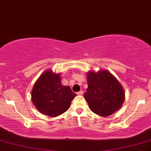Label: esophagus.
I'll return each instance as SVG.
<instances>
[{
	"label": "esophagus",
	"mask_w": 151,
	"mask_h": 151,
	"mask_svg": "<svg viewBox=\"0 0 151 151\" xmlns=\"http://www.w3.org/2000/svg\"><path fill=\"white\" fill-rule=\"evenodd\" d=\"M77 94H78V95H82V94H83V91L81 90L80 92H77Z\"/></svg>",
	"instance_id": "34e87169"
}]
</instances>
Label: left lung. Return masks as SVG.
Here are the masks:
<instances>
[{"label": "left lung", "instance_id": "1", "mask_svg": "<svg viewBox=\"0 0 151 151\" xmlns=\"http://www.w3.org/2000/svg\"><path fill=\"white\" fill-rule=\"evenodd\" d=\"M87 85L84 98L92 112L106 117L122 106L124 100V90L111 73L105 70L89 72Z\"/></svg>", "mask_w": 151, "mask_h": 151}]
</instances>
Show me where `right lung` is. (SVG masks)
Segmentation results:
<instances>
[{
  "label": "right lung",
  "instance_id": "1",
  "mask_svg": "<svg viewBox=\"0 0 151 151\" xmlns=\"http://www.w3.org/2000/svg\"><path fill=\"white\" fill-rule=\"evenodd\" d=\"M76 96L69 86L61 85L60 74L45 71L37 80L31 92V99L40 113L50 117L62 114Z\"/></svg>",
  "mask_w": 151,
  "mask_h": 151
}]
</instances>
